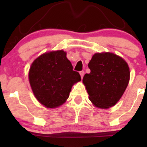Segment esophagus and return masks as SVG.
Instances as JSON below:
<instances>
[{"label":"esophagus","mask_w":147,"mask_h":147,"mask_svg":"<svg viewBox=\"0 0 147 147\" xmlns=\"http://www.w3.org/2000/svg\"><path fill=\"white\" fill-rule=\"evenodd\" d=\"M79 74H80L82 79L83 78V77H84V71H80V72H79Z\"/></svg>","instance_id":"1"}]
</instances>
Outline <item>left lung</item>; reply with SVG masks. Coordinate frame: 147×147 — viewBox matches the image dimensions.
Instances as JSON below:
<instances>
[{
    "mask_svg": "<svg viewBox=\"0 0 147 147\" xmlns=\"http://www.w3.org/2000/svg\"><path fill=\"white\" fill-rule=\"evenodd\" d=\"M88 68L90 72L84 76L83 83L89 99L99 109L113 106L129 84L130 71L127 63L113 53H95Z\"/></svg>",
    "mask_w": 147,
    "mask_h": 147,
    "instance_id": "1",
    "label": "left lung"
}]
</instances>
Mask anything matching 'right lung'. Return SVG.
Returning a JSON list of instances; mask_svg holds the SVG:
<instances>
[{"instance_id":"obj_1","label":"right lung","mask_w":147,"mask_h":147,"mask_svg":"<svg viewBox=\"0 0 147 147\" xmlns=\"http://www.w3.org/2000/svg\"><path fill=\"white\" fill-rule=\"evenodd\" d=\"M29 81L37 100L45 107L54 109L66 101L72 86L81 81V76L73 70L66 52L57 50L43 54L34 61Z\"/></svg>"}]
</instances>
